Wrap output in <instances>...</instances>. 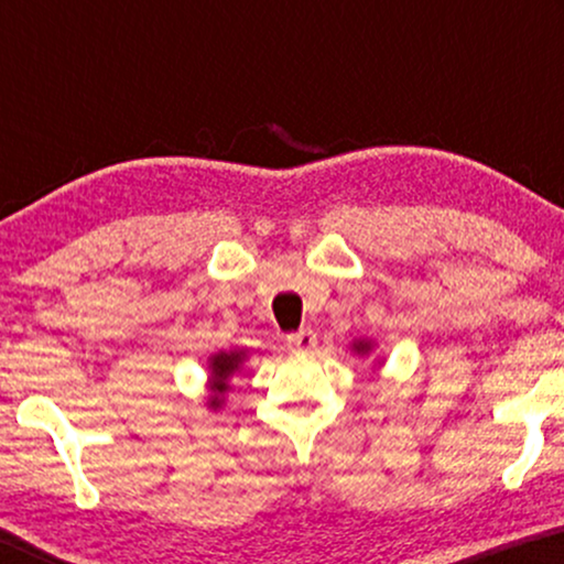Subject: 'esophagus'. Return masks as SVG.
I'll return each instance as SVG.
<instances>
[{
  "label": "esophagus",
  "instance_id": "1",
  "mask_svg": "<svg viewBox=\"0 0 564 564\" xmlns=\"http://www.w3.org/2000/svg\"><path fill=\"white\" fill-rule=\"evenodd\" d=\"M288 346L292 351H313L315 346H318V336H315L311 328L295 330V334L288 336Z\"/></svg>",
  "mask_w": 564,
  "mask_h": 564
}]
</instances>
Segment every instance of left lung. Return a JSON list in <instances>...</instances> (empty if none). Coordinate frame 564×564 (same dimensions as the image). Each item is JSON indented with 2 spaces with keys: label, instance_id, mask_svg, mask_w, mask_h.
I'll return each mask as SVG.
<instances>
[{
  "label": "left lung",
  "instance_id": "obj_1",
  "mask_svg": "<svg viewBox=\"0 0 564 564\" xmlns=\"http://www.w3.org/2000/svg\"><path fill=\"white\" fill-rule=\"evenodd\" d=\"M367 349V344H357V351H365Z\"/></svg>",
  "mask_w": 564,
  "mask_h": 564
}]
</instances>
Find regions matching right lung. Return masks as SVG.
I'll return each instance as SVG.
<instances>
[{
  "label": "right lung",
  "mask_w": 564,
  "mask_h": 564,
  "mask_svg": "<svg viewBox=\"0 0 564 564\" xmlns=\"http://www.w3.org/2000/svg\"><path fill=\"white\" fill-rule=\"evenodd\" d=\"M238 365H241V354L234 351V354H218V357H213V388L215 392H226L228 390V377L236 372ZM223 400L215 395L210 400V405H220Z\"/></svg>",
  "instance_id": "obj_1"
}]
</instances>
